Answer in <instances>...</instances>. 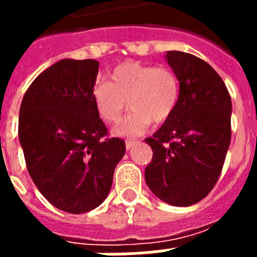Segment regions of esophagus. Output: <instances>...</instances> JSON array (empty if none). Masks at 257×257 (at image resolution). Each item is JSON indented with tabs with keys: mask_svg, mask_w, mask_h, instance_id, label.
Here are the masks:
<instances>
[{
	"mask_svg": "<svg viewBox=\"0 0 257 257\" xmlns=\"http://www.w3.org/2000/svg\"><path fill=\"white\" fill-rule=\"evenodd\" d=\"M139 143H140L139 140H126L125 141V147H126V149L129 151V149H132L133 147L139 144Z\"/></svg>",
	"mask_w": 257,
	"mask_h": 257,
	"instance_id": "34e87169",
	"label": "esophagus"
}]
</instances>
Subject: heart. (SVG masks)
Returning a JSON list of instances; mask_svg holds the SVG:
<instances>
[{
    "instance_id": "b5f03b06",
    "label": "heart",
    "mask_w": 257,
    "mask_h": 257,
    "mask_svg": "<svg viewBox=\"0 0 257 257\" xmlns=\"http://www.w3.org/2000/svg\"><path fill=\"white\" fill-rule=\"evenodd\" d=\"M109 81L100 82L92 90L97 114L106 124L120 120L126 109H132L117 125L116 135L139 136L151 122H164L173 114L180 96V81L171 66H153L128 61L109 73Z\"/></svg>"
}]
</instances>
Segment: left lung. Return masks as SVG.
Returning a JSON list of instances; mask_svg holds the SVG:
<instances>
[{
    "instance_id": "1",
    "label": "left lung",
    "mask_w": 257,
    "mask_h": 257,
    "mask_svg": "<svg viewBox=\"0 0 257 257\" xmlns=\"http://www.w3.org/2000/svg\"><path fill=\"white\" fill-rule=\"evenodd\" d=\"M167 61L180 81L173 114L152 137L145 168L151 191L165 203L188 207L217 183L231 143V96L223 78L193 54L171 50Z\"/></svg>"
}]
</instances>
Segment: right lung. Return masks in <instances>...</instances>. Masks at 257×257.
Here are the masks:
<instances>
[{
  "label": "right lung",
  "instance_id": "obj_1",
  "mask_svg": "<svg viewBox=\"0 0 257 257\" xmlns=\"http://www.w3.org/2000/svg\"><path fill=\"white\" fill-rule=\"evenodd\" d=\"M97 73L96 60H61L36 77L20 108L30 177L52 205L69 213L104 201L125 153V141L109 137L93 104Z\"/></svg>",
  "mask_w": 257,
  "mask_h": 257
}]
</instances>
